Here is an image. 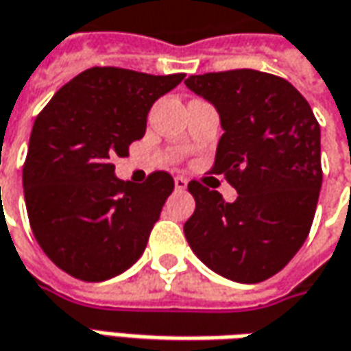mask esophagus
<instances>
[{
  "instance_id": "1",
  "label": "esophagus",
  "mask_w": 351,
  "mask_h": 351,
  "mask_svg": "<svg viewBox=\"0 0 351 351\" xmlns=\"http://www.w3.org/2000/svg\"><path fill=\"white\" fill-rule=\"evenodd\" d=\"M188 186V180L184 176H176L175 178V188L176 190H186Z\"/></svg>"
}]
</instances>
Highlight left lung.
I'll use <instances>...</instances> for the list:
<instances>
[{
	"mask_svg": "<svg viewBox=\"0 0 351 351\" xmlns=\"http://www.w3.org/2000/svg\"><path fill=\"white\" fill-rule=\"evenodd\" d=\"M184 83L219 112L223 136L212 173L225 175L239 194L229 204L192 180L188 245L227 280L264 282L295 256L311 231L322 184L319 122L305 97L272 73L231 69Z\"/></svg>",
	"mask_w": 351,
	"mask_h": 351,
	"instance_id": "1",
	"label": "left lung"
}]
</instances>
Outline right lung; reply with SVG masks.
Instances as JSON below:
<instances>
[{"mask_svg": "<svg viewBox=\"0 0 351 351\" xmlns=\"http://www.w3.org/2000/svg\"><path fill=\"white\" fill-rule=\"evenodd\" d=\"M182 79L91 67L36 116L23 165L25 204L44 254L69 276L104 282L143 254L175 180L155 171L141 184L124 182L110 161L143 138L153 103Z\"/></svg>", "mask_w": 351, "mask_h": 351, "instance_id": "right-lung-1", "label": "right lung"}]
</instances>
